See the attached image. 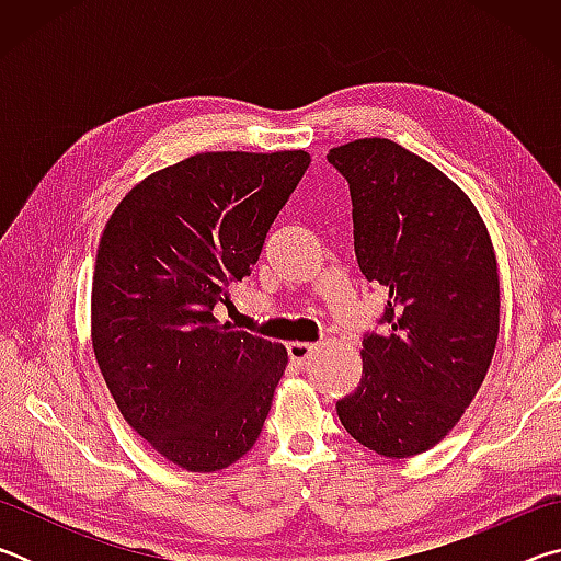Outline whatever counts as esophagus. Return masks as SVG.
Instances as JSON below:
<instances>
[{"label": "esophagus", "instance_id": "34e87169", "mask_svg": "<svg viewBox=\"0 0 561 561\" xmlns=\"http://www.w3.org/2000/svg\"><path fill=\"white\" fill-rule=\"evenodd\" d=\"M287 351H289V358L294 360V364H307V358L314 354L317 351V344H309V341H291V344H287Z\"/></svg>", "mask_w": 561, "mask_h": 561}]
</instances>
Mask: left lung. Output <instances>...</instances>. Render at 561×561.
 <instances>
[{"label":"left lung","instance_id":"left-lung-1","mask_svg":"<svg viewBox=\"0 0 561 561\" xmlns=\"http://www.w3.org/2000/svg\"><path fill=\"white\" fill-rule=\"evenodd\" d=\"M327 158L348 180L358 267L388 291V334L364 339L360 383L336 413L364 448L411 458L455 428L485 381L500 334L495 247L470 197L393 140L358 138Z\"/></svg>","mask_w":561,"mask_h":561}]
</instances>
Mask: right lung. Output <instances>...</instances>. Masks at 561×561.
I'll return each instance as SVG.
<instances>
[{
    "instance_id": "obj_1",
    "label": "right lung",
    "mask_w": 561,
    "mask_h": 561,
    "mask_svg": "<svg viewBox=\"0 0 561 561\" xmlns=\"http://www.w3.org/2000/svg\"><path fill=\"white\" fill-rule=\"evenodd\" d=\"M307 150L197 153L123 197L101 234L91 341L121 415L187 472L230 468L257 443L287 348L215 317L250 277Z\"/></svg>"
}]
</instances>
